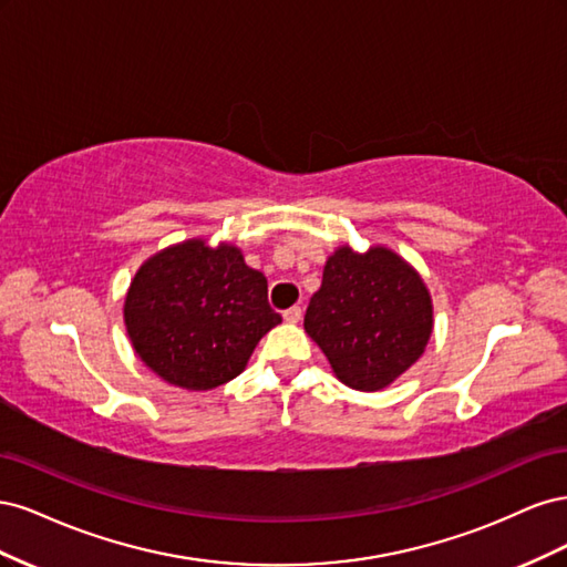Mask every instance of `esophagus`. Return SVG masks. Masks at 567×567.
<instances>
[{
  "label": "esophagus",
  "mask_w": 567,
  "mask_h": 567,
  "mask_svg": "<svg viewBox=\"0 0 567 567\" xmlns=\"http://www.w3.org/2000/svg\"><path fill=\"white\" fill-rule=\"evenodd\" d=\"M300 317H302V310H300V307H290V310H286V312H284V319H286L288 323H298V321H300Z\"/></svg>",
  "instance_id": "esophagus-1"
}]
</instances>
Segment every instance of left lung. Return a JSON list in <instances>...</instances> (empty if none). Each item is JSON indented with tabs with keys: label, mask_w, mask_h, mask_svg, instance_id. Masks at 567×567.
<instances>
[{
	"label": "left lung",
	"mask_w": 567,
	"mask_h": 567,
	"mask_svg": "<svg viewBox=\"0 0 567 567\" xmlns=\"http://www.w3.org/2000/svg\"><path fill=\"white\" fill-rule=\"evenodd\" d=\"M305 331L340 383L375 392L423 354L433 333V302L419 271L390 248L340 246L323 267Z\"/></svg>",
	"instance_id": "left-lung-1"
}]
</instances>
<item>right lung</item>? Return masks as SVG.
<instances>
[{
  "label": "right lung",
  "mask_w": 567,
  "mask_h": 567,
  "mask_svg": "<svg viewBox=\"0 0 567 567\" xmlns=\"http://www.w3.org/2000/svg\"><path fill=\"white\" fill-rule=\"evenodd\" d=\"M281 323L267 279L229 244L169 246L140 267L125 298L134 352L169 385L213 390L236 379L260 338Z\"/></svg>",
  "instance_id": "add662e5"
}]
</instances>
